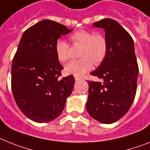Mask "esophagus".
<instances>
[{
	"label": "esophagus",
	"mask_w": 150,
	"mask_h": 150,
	"mask_svg": "<svg viewBox=\"0 0 150 150\" xmlns=\"http://www.w3.org/2000/svg\"><path fill=\"white\" fill-rule=\"evenodd\" d=\"M82 80V79L80 77H79V76H75V80H76V81H80V80Z\"/></svg>",
	"instance_id": "obj_1"
}]
</instances>
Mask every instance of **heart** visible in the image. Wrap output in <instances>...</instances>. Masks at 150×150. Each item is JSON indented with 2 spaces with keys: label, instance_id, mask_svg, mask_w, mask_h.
<instances>
[{
  "label": "heart",
  "instance_id": "obj_1",
  "mask_svg": "<svg viewBox=\"0 0 150 150\" xmlns=\"http://www.w3.org/2000/svg\"><path fill=\"white\" fill-rule=\"evenodd\" d=\"M70 40L75 46H81L80 59L72 60L65 67L67 74L81 76L92 68L93 64L99 65L103 61L107 53V41L101 33L80 30L70 36ZM55 53L58 60L62 63L70 58V45L63 40H57L55 43Z\"/></svg>",
  "mask_w": 150,
  "mask_h": 150
}]
</instances>
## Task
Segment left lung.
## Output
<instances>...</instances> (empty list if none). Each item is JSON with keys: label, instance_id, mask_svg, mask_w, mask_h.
Masks as SVG:
<instances>
[{"label": "left lung", "instance_id": "8db88e82", "mask_svg": "<svg viewBox=\"0 0 150 150\" xmlns=\"http://www.w3.org/2000/svg\"><path fill=\"white\" fill-rule=\"evenodd\" d=\"M93 25L105 30L107 53L98 68L90 73L101 82L88 81L86 110L91 117L110 124L130 108L137 93L139 67L133 38L118 22L106 18Z\"/></svg>", "mask_w": 150, "mask_h": 150}]
</instances>
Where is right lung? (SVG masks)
Returning a JSON list of instances; mask_svg holds the SVG:
<instances>
[{
	"instance_id": "obj_1",
	"label": "right lung",
	"mask_w": 150,
	"mask_h": 150,
	"mask_svg": "<svg viewBox=\"0 0 150 150\" xmlns=\"http://www.w3.org/2000/svg\"><path fill=\"white\" fill-rule=\"evenodd\" d=\"M72 30L43 20L26 30L11 67V89L17 106L37 122L54 120L72 93L74 77H63L64 69L55 53V43Z\"/></svg>"
}]
</instances>
